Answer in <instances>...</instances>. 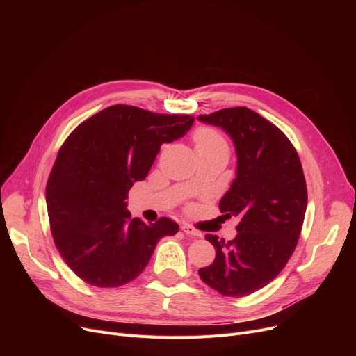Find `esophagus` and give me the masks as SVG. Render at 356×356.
Returning <instances> with one entry per match:
<instances>
[{
  "mask_svg": "<svg viewBox=\"0 0 356 356\" xmlns=\"http://www.w3.org/2000/svg\"><path fill=\"white\" fill-rule=\"evenodd\" d=\"M181 231H183L184 234L193 235V236H200V235H202L196 228H193L192 225H189V223H183V225H181Z\"/></svg>",
  "mask_w": 356,
  "mask_h": 356,
  "instance_id": "obj_1",
  "label": "esophagus"
}]
</instances>
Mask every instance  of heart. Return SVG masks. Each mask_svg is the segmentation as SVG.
I'll return each mask as SVG.
<instances>
[{
	"label": "heart",
	"mask_w": 356,
	"mask_h": 356,
	"mask_svg": "<svg viewBox=\"0 0 356 356\" xmlns=\"http://www.w3.org/2000/svg\"><path fill=\"white\" fill-rule=\"evenodd\" d=\"M193 144L197 153H215L223 152L229 154V144L227 138L223 137L220 131L213 127H199L195 129L192 136Z\"/></svg>",
	"instance_id": "heart-1"
}]
</instances>
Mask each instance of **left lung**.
Masks as SVG:
<instances>
[{
  "instance_id": "8db88e82",
  "label": "left lung",
  "mask_w": 356,
  "mask_h": 356,
  "mask_svg": "<svg viewBox=\"0 0 356 356\" xmlns=\"http://www.w3.org/2000/svg\"><path fill=\"white\" fill-rule=\"evenodd\" d=\"M197 118L222 127L234 140L236 179L219 209L239 220L231 241L204 235L216 257L199 268V275L222 296H248L282 273L296 250L307 207L303 167L283 131L250 108H225Z\"/></svg>"
}]
</instances>
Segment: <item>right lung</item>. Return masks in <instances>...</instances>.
Returning <instances> with one entry per match:
<instances>
[{
  "label": "right lung",
  "mask_w": 356,
  "mask_h": 356,
  "mask_svg": "<svg viewBox=\"0 0 356 356\" xmlns=\"http://www.w3.org/2000/svg\"><path fill=\"white\" fill-rule=\"evenodd\" d=\"M193 121L118 104L65 140L46 184L47 213L56 248L85 283L109 289L133 282L157 242L179 231L165 216L154 223L133 219L125 199L147 177L161 144L183 137Z\"/></svg>",
  "instance_id": "right-lung-1"
}]
</instances>
